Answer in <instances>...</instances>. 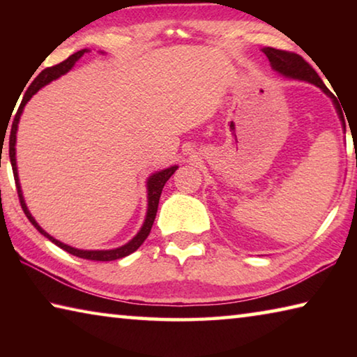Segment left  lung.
Returning a JSON list of instances; mask_svg holds the SVG:
<instances>
[{"instance_id": "left-lung-1", "label": "left lung", "mask_w": 357, "mask_h": 357, "mask_svg": "<svg viewBox=\"0 0 357 357\" xmlns=\"http://www.w3.org/2000/svg\"><path fill=\"white\" fill-rule=\"evenodd\" d=\"M263 53L268 56L271 68H273V70L277 72L279 75L289 78V80L312 83V84H315L317 88L321 89V91L332 100V104H334L338 118H340V121H342L343 134H347L345 119H343V113H342L340 105H338V100L335 99V96L329 91L328 86L323 83L321 78H319L315 69H313L309 63L304 61V59H302L299 55H296V53L277 50V48H271V47H264Z\"/></svg>"}]
</instances>
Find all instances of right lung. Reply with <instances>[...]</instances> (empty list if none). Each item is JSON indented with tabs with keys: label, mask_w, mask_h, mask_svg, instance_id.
<instances>
[{
	"label": "right lung",
	"mask_w": 357,
	"mask_h": 357,
	"mask_svg": "<svg viewBox=\"0 0 357 357\" xmlns=\"http://www.w3.org/2000/svg\"><path fill=\"white\" fill-rule=\"evenodd\" d=\"M88 48H83V50H78L74 55H70L66 61L59 63L56 66H52V68H47L40 72V74L34 78V82L31 83V86L28 88V91L25 93V98H23L22 104L19 107V112H17L14 123H12V129H10V137H9V157H10V165H12V172H14V179H15V185H17V193H19L20 198V204L23 213L26 214L28 220L33 223L34 228L38 229L40 234H44L47 239H50L52 243H55L58 247H61L63 250L72 253L78 258H84V259H94V261H113V259H119L130 255L132 252H135L138 247H140L144 239L148 238V234L151 231V227H153L155 214H157V206H159V198L162 189L168 179H170L172 174L178 170V165H172L168 168H164V170L155 172L151 174V176L146 179V192H148V209H146V215H144V222L142 228L138 229V233L132 238L129 243H126L124 245L116 247V249H110V250H83V249H75V247L61 243V241L55 239L53 236H50L44 228H42L38 222H36L34 217L29 213V209L25 203V198H23V192H22V185H20V179H19V172H17V159H15V143H17V129H19V121L23 113V108L28 104V100L33 98V96L39 91L40 88H44L45 84H48L53 80H56L64 74L74 68L75 63L80 59L84 53H88Z\"/></svg>",
	"instance_id": "right-lung-1"
}]
</instances>
